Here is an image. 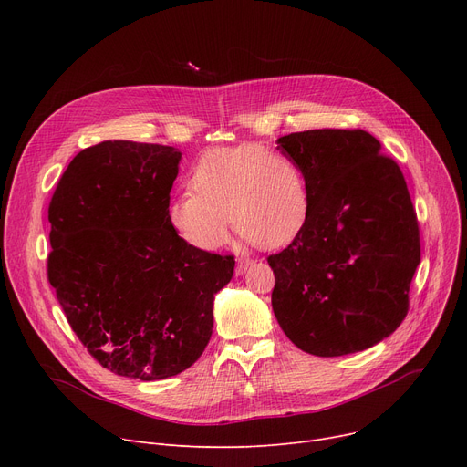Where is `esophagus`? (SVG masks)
Instances as JSON below:
<instances>
[{
	"mask_svg": "<svg viewBox=\"0 0 467 467\" xmlns=\"http://www.w3.org/2000/svg\"><path fill=\"white\" fill-rule=\"evenodd\" d=\"M252 265V261L248 259V257H238L236 259V273L238 275H242V273H246V268Z\"/></svg>",
	"mask_w": 467,
	"mask_h": 467,
	"instance_id": "34e87169",
	"label": "esophagus"
}]
</instances>
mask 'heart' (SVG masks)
Wrapping results in <instances>:
<instances>
[{
	"instance_id": "heart-1",
	"label": "heart",
	"mask_w": 467,
	"mask_h": 467,
	"mask_svg": "<svg viewBox=\"0 0 467 467\" xmlns=\"http://www.w3.org/2000/svg\"><path fill=\"white\" fill-rule=\"evenodd\" d=\"M189 191L168 202L166 219L185 244L215 252L234 229L263 248L296 238L310 215V192L301 168L259 143L213 147L194 162Z\"/></svg>"
}]
</instances>
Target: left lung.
I'll return each mask as SVG.
<instances>
[{"label": "left lung", "mask_w": 467, "mask_h": 467, "mask_svg": "<svg viewBox=\"0 0 467 467\" xmlns=\"http://www.w3.org/2000/svg\"><path fill=\"white\" fill-rule=\"evenodd\" d=\"M310 192V215L266 261L273 310L303 352L333 358L371 348L409 312L420 229L398 162L361 129L282 136Z\"/></svg>", "instance_id": "left-lung-1"}]
</instances>
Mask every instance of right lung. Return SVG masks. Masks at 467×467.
<instances>
[{
	"label": "right lung",
	"instance_id": "right-lung-1",
	"mask_svg": "<svg viewBox=\"0 0 467 467\" xmlns=\"http://www.w3.org/2000/svg\"><path fill=\"white\" fill-rule=\"evenodd\" d=\"M180 159L159 143L90 145L48 204V284L87 352L120 377L189 369L212 337L215 293L234 273V255L191 248L168 225Z\"/></svg>",
	"mask_w": 467,
	"mask_h": 467
}]
</instances>
